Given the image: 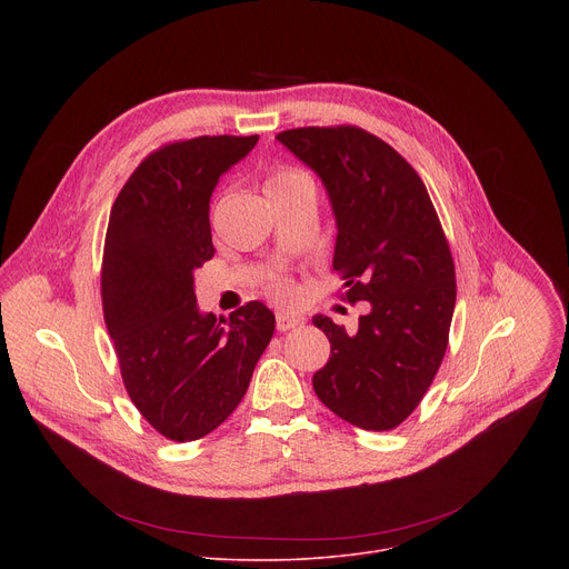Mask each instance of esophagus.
Returning a JSON list of instances; mask_svg holds the SVG:
<instances>
[{"instance_id":"esophagus-1","label":"esophagus","mask_w":569,"mask_h":569,"mask_svg":"<svg viewBox=\"0 0 569 569\" xmlns=\"http://www.w3.org/2000/svg\"><path fill=\"white\" fill-rule=\"evenodd\" d=\"M303 323V317L292 315V312H277V331H290L297 329Z\"/></svg>"}]
</instances>
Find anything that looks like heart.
<instances>
[{
	"label": "heart",
	"instance_id": "obj_1",
	"mask_svg": "<svg viewBox=\"0 0 569 569\" xmlns=\"http://www.w3.org/2000/svg\"><path fill=\"white\" fill-rule=\"evenodd\" d=\"M299 187H312L310 184V178L297 169H279L277 173H272L266 182V193L268 196H274V193H281V191H290V189H299ZM272 295L279 299V301H290L295 297V288L279 279L272 283Z\"/></svg>",
	"mask_w": 569,
	"mask_h": 569
}]
</instances>
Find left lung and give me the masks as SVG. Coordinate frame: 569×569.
<instances>
[{"mask_svg": "<svg viewBox=\"0 0 569 569\" xmlns=\"http://www.w3.org/2000/svg\"><path fill=\"white\" fill-rule=\"evenodd\" d=\"M277 139L327 189L333 270L349 301H369L356 333L312 317L331 342L315 393L356 428L391 430L415 412L448 347L457 283L439 216L419 173L362 128H295Z\"/></svg>", "mask_w": 569, "mask_h": 569, "instance_id": "8db88e82", "label": "left lung"}]
</instances>
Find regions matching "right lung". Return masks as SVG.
I'll use <instances>...</instances> for the list:
<instances>
[{"label": "right lung", "instance_id": "right-lung-1", "mask_svg": "<svg viewBox=\"0 0 569 569\" xmlns=\"http://www.w3.org/2000/svg\"><path fill=\"white\" fill-rule=\"evenodd\" d=\"M259 141L196 137L150 152L117 196L103 250V312L126 391L171 441L213 432L246 396L274 312L250 301L200 312L193 272L213 257L209 200Z\"/></svg>", "mask_w": 569, "mask_h": 569}]
</instances>
